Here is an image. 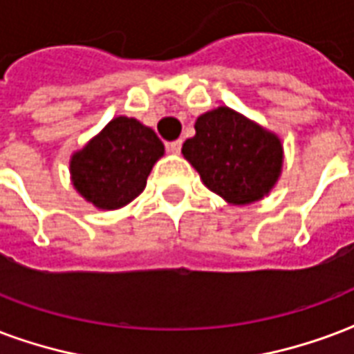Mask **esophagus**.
I'll return each mask as SVG.
<instances>
[{"label": "esophagus", "instance_id": "1", "mask_svg": "<svg viewBox=\"0 0 354 354\" xmlns=\"http://www.w3.org/2000/svg\"><path fill=\"white\" fill-rule=\"evenodd\" d=\"M167 148H169V152L180 153V150H182V139H176V141L167 142Z\"/></svg>", "mask_w": 354, "mask_h": 354}]
</instances>
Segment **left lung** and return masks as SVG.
<instances>
[{
    "instance_id": "8db88e82",
    "label": "left lung",
    "mask_w": 354,
    "mask_h": 354,
    "mask_svg": "<svg viewBox=\"0 0 354 354\" xmlns=\"http://www.w3.org/2000/svg\"><path fill=\"white\" fill-rule=\"evenodd\" d=\"M195 129L182 153L207 189L237 206L260 201L271 191L284 158L277 135L228 107L201 115Z\"/></svg>"
}]
</instances>
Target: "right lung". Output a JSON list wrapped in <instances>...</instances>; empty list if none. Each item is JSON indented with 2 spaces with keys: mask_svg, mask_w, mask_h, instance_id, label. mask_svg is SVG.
I'll return each instance as SVG.
<instances>
[{
  "mask_svg": "<svg viewBox=\"0 0 354 354\" xmlns=\"http://www.w3.org/2000/svg\"><path fill=\"white\" fill-rule=\"evenodd\" d=\"M163 152V142L153 129L135 118H113L102 133L72 156V183L100 209H117L141 195Z\"/></svg>",
  "mask_w": 354,
  "mask_h": 354,
  "instance_id": "1",
  "label": "right lung"
}]
</instances>
